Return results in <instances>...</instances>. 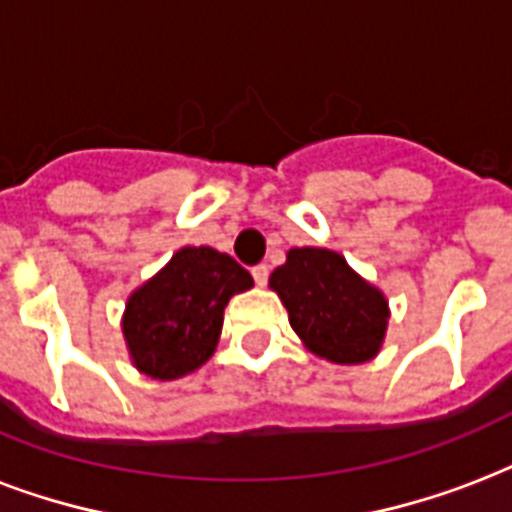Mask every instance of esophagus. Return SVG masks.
Instances as JSON below:
<instances>
[{"label": "esophagus", "instance_id": "34e87169", "mask_svg": "<svg viewBox=\"0 0 512 512\" xmlns=\"http://www.w3.org/2000/svg\"><path fill=\"white\" fill-rule=\"evenodd\" d=\"M268 265H255V268H252V276H255V284L257 287H265V284H268Z\"/></svg>", "mask_w": 512, "mask_h": 512}]
</instances>
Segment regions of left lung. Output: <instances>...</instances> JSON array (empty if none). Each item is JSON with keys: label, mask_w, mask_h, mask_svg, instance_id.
Returning a JSON list of instances; mask_svg holds the SVG:
<instances>
[{"label": "left lung", "mask_w": 512, "mask_h": 512, "mask_svg": "<svg viewBox=\"0 0 512 512\" xmlns=\"http://www.w3.org/2000/svg\"><path fill=\"white\" fill-rule=\"evenodd\" d=\"M289 324L313 356L332 364H364L380 353L388 332V297L358 276L340 252L295 247L268 279Z\"/></svg>", "instance_id": "obj_1"}]
</instances>
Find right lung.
I'll return each instance as SVG.
<instances>
[{
    "label": "right lung",
    "instance_id": "1",
    "mask_svg": "<svg viewBox=\"0 0 512 512\" xmlns=\"http://www.w3.org/2000/svg\"><path fill=\"white\" fill-rule=\"evenodd\" d=\"M255 287L231 255L183 247L124 305L122 335L132 366L151 380H177L207 364L228 300Z\"/></svg>",
    "mask_w": 512,
    "mask_h": 512
}]
</instances>
